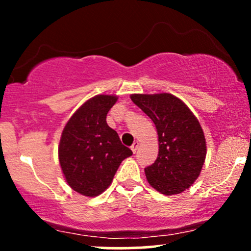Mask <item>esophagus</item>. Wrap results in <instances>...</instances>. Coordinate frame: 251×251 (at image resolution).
<instances>
[{"mask_svg": "<svg viewBox=\"0 0 251 251\" xmlns=\"http://www.w3.org/2000/svg\"><path fill=\"white\" fill-rule=\"evenodd\" d=\"M138 148H139V143H138V142H134L133 144H132V146H131L132 152H133V153H135V152H137Z\"/></svg>", "mask_w": 251, "mask_h": 251, "instance_id": "obj_1", "label": "esophagus"}]
</instances>
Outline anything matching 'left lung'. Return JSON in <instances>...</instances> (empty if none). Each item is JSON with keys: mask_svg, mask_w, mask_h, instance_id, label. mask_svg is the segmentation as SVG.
Masks as SVG:
<instances>
[{"mask_svg": "<svg viewBox=\"0 0 251 251\" xmlns=\"http://www.w3.org/2000/svg\"><path fill=\"white\" fill-rule=\"evenodd\" d=\"M131 100L157 128L159 152L155 162L145 168L150 185L164 195L180 194L197 179L205 160L206 144L200 122L172 94H132Z\"/></svg>", "mask_w": 251, "mask_h": 251, "instance_id": "8db88e82", "label": "left lung"}]
</instances>
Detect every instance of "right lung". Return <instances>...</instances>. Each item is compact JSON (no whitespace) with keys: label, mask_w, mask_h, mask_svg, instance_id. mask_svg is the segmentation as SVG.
<instances>
[{"label":"right lung","mask_w":251,"mask_h":251,"mask_svg":"<svg viewBox=\"0 0 251 251\" xmlns=\"http://www.w3.org/2000/svg\"><path fill=\"white\" fill-rule=\"evenodd\" d=\"M117 101L114 96H97L80 107L62 131L59 160L68 185L94 197L108 188L120 163L132 155L119 135L106 123Z\"/></svg>","instance_id":"add662e5"}]
</instances>
